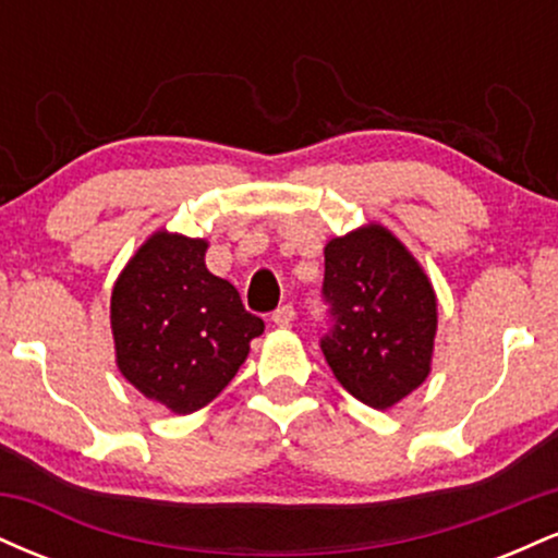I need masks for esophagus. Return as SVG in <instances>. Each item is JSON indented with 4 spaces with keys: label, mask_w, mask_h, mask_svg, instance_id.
<instances>
[{
    "label": "esophagus",
    "mask_w": 558,
    "mask_h": 558,
    "mask_svg": "<svg viewBox=\"0 0 558 558\" xmlns=\"http://www.w3.org/2000/svg\"><path fill=\"white\" fill-rule=\"evenodd\" d=\"M293 319H296V312H293V306H291V304L278 306V310L272 312V323L278 325V328H291Z\"/></svg>",
    "instance_id": "obj_1"
}]
</instances>
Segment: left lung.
Masks as SVG:
<instances>
[{
	"label": "left lung",
	"instance_id": "1",
	"mask_svg": "<svg viewBox=\"0 0 558 558\" xmlns=\"http://www.w3.org/2000/svg\"><path fill=\"white\" fill-rule=\"evenodd\" d=\"M323 299L332 325L319 349L354 399L388 409L425 383L438 299L420 262L388 228L369 222L328 241Z\"/></svg>",
	"mask_w": 558,
	"mask_h": 558
}]
</instances>
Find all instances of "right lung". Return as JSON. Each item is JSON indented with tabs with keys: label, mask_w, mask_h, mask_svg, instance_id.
Returning a JSON list of instances; mask_svg holds the SVG:
<instances>
[{
	"label": "right lung",
	"mask_w": 558,
	"mask_h": 558,
	"mask_svg": "<svg viewBox=\"0 0 558 558\" xmlns=\"http://www.w3.org/2000/svg\"><path fill=\"white\" fill-rule=\"evenodd\" d=\"M209 243L157 230L114 280L110 323L118 369L175 414L207 407L233 380L265 323L204 265Z\"/></svg>",
	"instance_id": "1"
}]
</instances>
